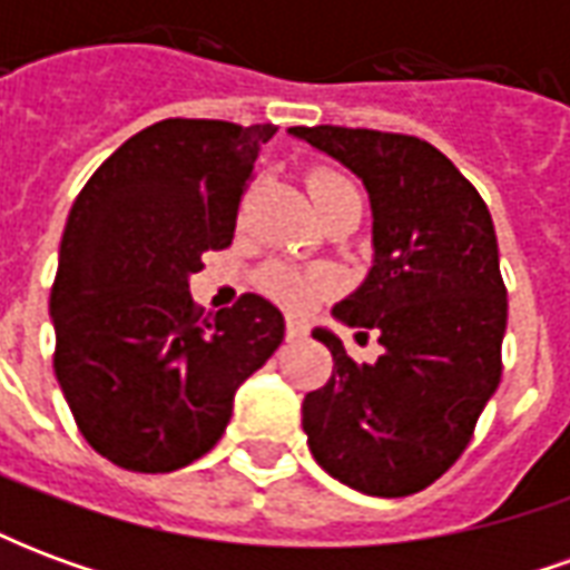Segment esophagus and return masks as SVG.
I'll list each match as a JSON object with an SVG mask.
<instances>
[{"instance_id":"34e87169","label":"esophagus","mask_w":570,"mask_h":570,"mask_svg":"<svg viewBox=\"0 0 570 570\" xmlns=\"http://www.w3.org/2000/svg\"><path fill=\"white\" fill-rule=\"evenodd\" d=\"M305 333H308V326H305L302 321H296V317H289V321H286V338H289V342L305 338Z\"/></svg>"}]
</instances>
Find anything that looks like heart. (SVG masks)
Wrapping results in <instances>:
<instances>
[{
	"mask_svg": "<svg viewBox=\"0 0 570 570\" xmlns=\"http://www.w3.org/2000/svg\"><path fill=\"white\" fill-rule=\"evenodd\" d=\"M347 188L354 186L347 183L345 176L335 174V170H326V167H317V170L308 174V191L314 204H323V200H330L333 195H342ZM259 286L268 296L277 298V302L298 308V305H305L314 296L330 293L335 281L323 272H296V268H286V265H268V268H262Z\"/></svg>",
	"mask_w": 570,
	"mask_h": 570,
	"instance_id": "heart-1",
	"label": "heart"
}]
</instances>
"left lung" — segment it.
<instances>
[{"mask_svg":"<svg viewBox=\"0 0 570 570\" xmlns=\"http://www.w3.org/2000/svg\"><path fill=\"white\" fill-rule=\"evenodd\" d=\"M363 179L375 265L333 314L384 354L354 363L326 330L330 382L302 403L317 464L363 494L406 498L461 458L501 382L507 286L494 223L436 146L366 128H289Z\"/></svg>","mask_w":570,"mask_h":570,"instance_id":"left-lung-1","label":"left lung"}]
</instances>
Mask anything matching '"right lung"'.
I'll return each instance as SVG.
<instances>
[{"instance_id":"obj_1","label":"right lung","mask_w":570,"mask_h":570,"mask_svg":"<svg viewBox=\"0 0 570 570\" xmlns=\"http://www.w3.org/2000/svg\"><path fill=\"white\" fill-rule=\"evenodd\" d=\"M274 125L164 118L134 134L69 210L51 286L55 372L94 452L170 473L225 433L235 391L284 342V314L244 293L204 314L188 274L235 237Z\"/></svg>"}]
</instances>
